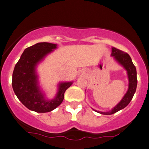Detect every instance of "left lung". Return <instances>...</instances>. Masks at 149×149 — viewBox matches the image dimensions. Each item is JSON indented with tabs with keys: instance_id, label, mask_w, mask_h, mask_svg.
<instances>
[{
	"instance_id": "obj_1",
	"label": "left lung",
	"mask_w": 149,
	"mask_h": 149,
	"mask_svg": "<svg viewBox=\"0 0 149 149\" xmlns=\"http://www.w3.org/2000/svg\"><path fill=\"white\" fill-rule=\"evenodd\" d=\"M111 56L113 57L114 60L117 63L119 64L120 65H121L127 71L128 80H129V85H128V90L127 93H125L124 97L120 101V102L118 103L111 110L109 111L103 112L92 109L95 112L103 115L113 114L119 111L121 109L125 108L132 100L133 95L135 93V91H136L137 84L136 68H135V65H133L132 60H131L129 54L118 49L112 47Z\"/></svg>"
}]
</instances>
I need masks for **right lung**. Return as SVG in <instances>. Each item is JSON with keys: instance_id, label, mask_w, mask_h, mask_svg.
<instances>
[{"instance_id": "add662e5", "label": "right lung", "mask_w": 149, "mask_h": 149, "mask_svg": "<svg viewBox=\"0 0 149 149\" xmlns=\"http://www.w3.org/2000/svg\"><path fill=\"white\" fill-rule=\"evenodd\" d=\"M57 49V45L38 42L25 49L15 65L12 75V87L18 100L29 110L37 113L52 111L63 102L66 90L71 82H60L55 97L48 99L39 84L38 65Z\"/></svg>"}]
</instances>
